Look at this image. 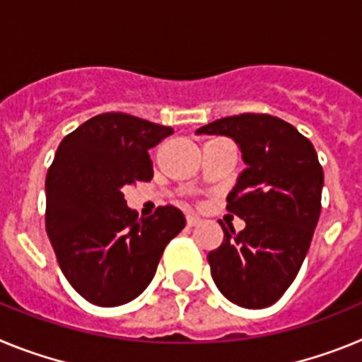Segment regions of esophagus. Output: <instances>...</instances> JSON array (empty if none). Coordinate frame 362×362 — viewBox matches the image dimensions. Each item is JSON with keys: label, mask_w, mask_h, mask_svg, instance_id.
I'll return each instance as SVG.
<instances>
[{"label": "esophagus", "mask_w": 362, "mask_h": 362, "mask_svg": "<svg viewBox=\"0 0 362 362\" xmlns=\"http://www.w3.org/2000/svg\"><path fill=\"white\" fill-rule=\"evenodd\" d=\"M201 223V217L194 216V214H188L187 216V225L188 226H197Z\"/></svg>", "instance_id": "obj_1"}]
</instances>
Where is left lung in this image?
Instances as JSON below:
<instances>
[{
  "label": "left lung",
  "instance_id": "left-lung-1",
  "mask_svg": "<svg viewBox=\"0 0 362 362\" xmlns=\"http://www.w3.org/2000/svg\"><path fill=\"white\" fill-rule=\"evenodd\" d=\"M197 136L232 137L246 168L226 210L246 226H230L209 254L219 292L243 308L274 305L296 279L321 214L322 166L312 143L296 127L268 114H239L196 130Z\"/></svg>",
  "mask_w": 362,
  "mask_h": 362
}]
</instances>
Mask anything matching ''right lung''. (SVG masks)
Masks as SVG:
<instances>
[{"label": "right lung", "mask_w": 362, "mask_h": 362, "mask_svg": "<svg viewBox=\"0 0 362 362\" xmlns=\"http://www.w3.org/2000/svg\"><path fill=\"white\" fill-rule=\"evenodd\" d=\"M170 127L107 112L63 137L47 174L45 225L66 281L98 306L136 299L152 281L165 246L185 228L183 212L159 206L139 217L123 187L150 181L148 150Z\"/></svg>", "instance_id": "obj_1"}]
</instances>
